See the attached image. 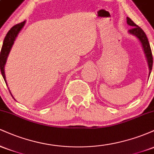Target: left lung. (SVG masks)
I'll return each mask as SVG.
<instances>
[{"mask_svg": "<svg viewBox=\"0 0 154 154\" xmlns=\"http://www.w3.org/2000/svg\"><path fill=\"white\" fill-rule=\"evenodd\" d=\"M127 23H128V25L132 26L131 29H129L128 32L130 34L135 36L141 43V45H142L143 49L144 51V54L146 55V59H147L148 68H149L150 76L152 70V66H153V56H152L151 49V47H150V44L149 42H148L147 36H146L144 31L140 26H137V24H135L133 21H132V19L129 18V17H127Z\"/></svg>", "mask_w": 154, "mask_h": 154, "instance_id": "1", "label": "left lung"}]
</instances>
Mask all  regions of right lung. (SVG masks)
I'll use <instances>...</instances> for the list:
<instances>
[{
    "label": "right lung",
    "instance_id": "obj_1",
    "mask_svg": "<svg viewBox=\"0 0 154 154\" xmlns=\"http://www.w3.org/2000/svg\"><path fill=\"white\" fill-rule=\"evenodd\" d=\"M25 22H26L25 21H24V22L19 23V24H16V25L14 26L13 27L11 28V29L8 32V33L6 34V37H5L4 40H3V45H2V48H1V51L0 54V69H1V74H2L3 79H4L5 82H6V84H7V83L6 80V76H5L4 68L7 61V58H8V54H9L11 51V49L12 46H13L14 43L17 35H18L19 32L21 31V29L23 28V26H24ZM10 93L11 95V96L13 97V95H12L11 92Z\"/></svg>",
    "mask_w": 154,
    "mask_h": 154
}]
</instances>
